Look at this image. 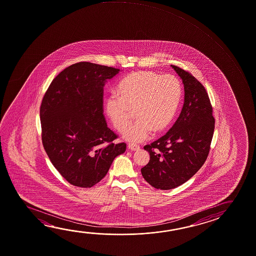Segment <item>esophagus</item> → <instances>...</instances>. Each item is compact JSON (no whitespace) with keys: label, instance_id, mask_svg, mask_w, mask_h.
<instances>
[{"label":"esophagus","instance_id":"obj_1","mask_svg":"<svg viewBox=\"0 0 256 256\" xmlns=\"http://www.w3.org/2000/svg\"><path fill=\"white\" fill-rule=\"evenodd\" d=\"M128 147V149L131 150V151H139L140 150V146H138V144H130Z\"/></svg>","mask_w":256,"mask_h":256}]
</instances>
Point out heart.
I'll use <instances>...</instances> for the list:
<instances>
[{
	"instance_id": "1",
	"label": "heart",
	"mask_w": 256,
	"mask_h": 256,
	"mask_svg": "<svg viewBox=\"0 0 256 256\" xmlns=\"http://www.w3.org/2000/svg\"><path fill=\"white\" fill-rule=\"evenodd\" d=\"M118 94L105 102L106 114L114 128L123 132L130 126L133 112L138 120L124 138L131 142L146 140L152 130L160 133L170 124L180 100V81L172 75L156 72H134L122 80Z\"/></svg>"
}]
</instances>
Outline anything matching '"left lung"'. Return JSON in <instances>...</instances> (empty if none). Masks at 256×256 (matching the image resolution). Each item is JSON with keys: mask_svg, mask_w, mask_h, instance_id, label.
Here are the masks:
<instances>
[{"mask_svg": "<svg viewBox=\"0 0 256 256\" xmlns=\"http://www.w3.org/2000/svg\"><path fill=\"white\" fill-rule=\"evenodd\" d=\"M170 66L184 84V104L167 134L144 147L150 160L141 168L146 182L162 190L184 184L201 168L209 154L215 123L204 86L189 72Z\"/></svg>", "mask_w": 256, "mask_h": 256, "instance_id": "left-lung-1", "label": "left lung"}]
</instances>
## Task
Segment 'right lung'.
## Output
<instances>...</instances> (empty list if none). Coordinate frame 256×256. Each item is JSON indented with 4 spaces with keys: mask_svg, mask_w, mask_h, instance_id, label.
Instances as JSON below:
<instances>
[{
    "mask_svg": "<svg viewBox=\"0 0 256 256\" xmlns=\"http://www.w3.org/2000/svg\"><path fill=\"white\" fill-rule=\"evenodd\" d=\"M120 70L91 62L66 68L52 81L40 107L44 148L76 186L92 188L126 151L104 116V86Z\"/></svg>",
    "mask_w": 256,
    "mask_h": 256,
    "instance_id": "1",
    "label": "right lung"
}]
</instances>
